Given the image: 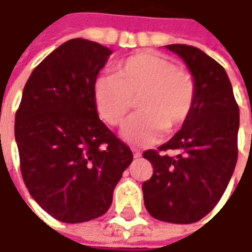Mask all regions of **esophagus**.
I'll list each match as a JSON object with an SVG mask.
<instances>
[{
  "instance_id": "obj_1",
  "label": "esophagus",
  "mask_w": 252,
  "mask_h": 252,
  "mask_svg": "<svg viewBox=\"0 0 252 252\" xmlns=\"http://www.w3.org/2000/svg\"><path fill=\"white\" fill-rule=\"evenodd\" d=\"M131 151H133V156H134V158H139V157H141L140 150H137V149H131Z\"/></svg>"
}]
</instances>
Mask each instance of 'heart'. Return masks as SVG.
<instances>
[{
  "mask_svg": "<svg viewBox=\"0 0 252 252\" xmlns=\"http://www.w3.org/2000/svg\"><path fill=\"white\" fill-rule=\"evenodd\" d=\"M137 99L139 113L125 125L122 136L136 146L160 140L162 133L185 125L196 102V81L188 70L168 57L143 52L130 56L94 85L98 115L111 126H121Z\"/></svg>",
  "mask_w": 252,
  "mask_h": 252,
  "instance_id": "obj_1",
  "label": "heart"
}]
</instances>
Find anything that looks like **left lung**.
<instances>
[{"label": "left lung", "instance_id": "obj_1", "mask_svg": "<svg viewBox=\"0 0 252 252\" xmlns=\"http://www.w3.org/2000/svg\"><path fill=\"white\" fill-rule=\"evenodd\" d=\"M187 63L196 81V102L182 129L158 150L143 157L153 165L144 181V206L153 218L189 224L218 205L237 162L238 105L231 83L220 64L198 47L168 44ZM179 151L171 158L165 151Z\"/></svg>", "mask_w": 252, "mask_h": 252}]
</instances>
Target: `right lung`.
Returning a JSON list of instances; mask_svg holds the SVG:
<instances>
[{
    "label": "right lung",
    "mask_w": 252,
    "mask_h": 252,
    "mask_svg": "<svg viewBox=\"0 0 252 252\" xmlns=\"http://www.w3.org/2000/svg\"><path fill=\"white\" fill-rule=\"evenodd\" d=\"M112 52L71 39L25 84L15 115L19 165L31 196L54 219L83 223L105 215L133 154L99 119L94 85Z\"/></svg>",
    "instance_id": "obj_1"
}]
</instances>
